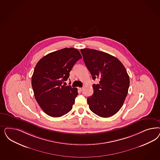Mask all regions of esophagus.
Instances as JSON below:
<instances>
[{
    "instance_id": "1",
    "label": "esophagus",
    "mask_w": 160,
    "mask_h": 160,
    "mask_svg": "<svg viewBox=\"0 0 160 160\" xmlns=\"http://www.w3.org/2000/svg\"><path fill=\"white\" fill-rule=\"evenodd\" d=\"M78 90L79 91H81V92H82L83 90V88H78Z\"/></svg>"
}]
</instances>
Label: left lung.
Wrapping results in <instances>:
<instances>
[{"instance_id":"left-lung-1","label":"left lung","mask_w":160,"mask_h":160,"mask_svg":"<svg viewBox=\"0 0 160 160\" xmlns=\"http://www.w3.org/2000/svg\"><path fill=\"white\" fill-rule=\"evenodd\" d=\"M81 52L86 67L98 84L92 85L93 93L87 98L91 111L103 118L118 112L128 94L129 78L125 68L117 58L103 52L82 49Z\"/></svg>"}]
</instances>
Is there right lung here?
I'll use <instances>...</instances> for the list:
<instances>
[{
    "label": "right lung",
    "mask_w": 160,
    "mask_h": 160,
    "mask_svg": "<svg viewBox=\"0 0 160 160\" xmlns=\"http://www.w3.org/2000/svg\"><path fill=\"white\" fill-rule=\"evenodd\" d=\"M81 58L77 49L66 48L48 54L37 63L32 86L36 101L49 116L60 117L72 109L78 95L77 88L62 83Z\"/></svg>",
    "instance_id": "obj_1"
}]
</instances>
